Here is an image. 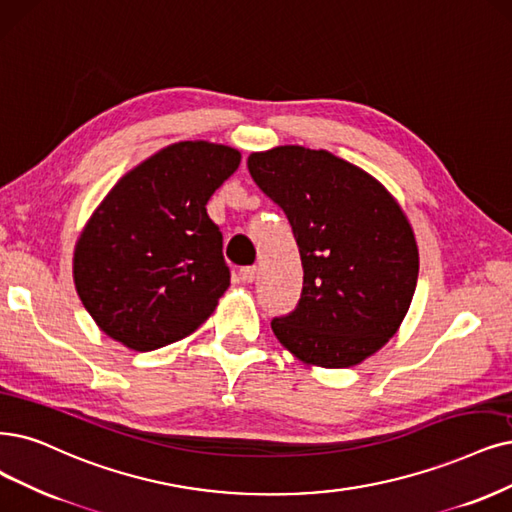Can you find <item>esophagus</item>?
<instances>
[{
  "instance_id": "1",
  "label": "esophagus",
  "mask_w": 512,
  "mask_h": 512,
  "mask_svg": "<svg viewBox=\"0 0 512 512\" xmlns=\"http://www.w3.org/2000/svg\"><path fill=\"white\" fill-rule=\"evenodd\" d=\"M255 276H257V268H255V266L240 268V272H238V278H240L242 282H253Z\"/></svg>"
}]
</instances>
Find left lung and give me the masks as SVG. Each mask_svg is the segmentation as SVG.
<instances>
[{"label":"left lung","instance_id":"8db88e82","mask_svg":"<svg viewBox=\"0 0 512 512\" xmlns=\"http://www.w3.org/2000/svg\"><path fill=\"white\" fill-rule=\"evenodd\" d=\"M249 173L285 211L304 266L278 342L325 369L363 363L399 331L418 285L420 253L407 215L363 168L327 149L280 145L249 156Z\"/></svg>","mask_w":512,"mask_h":512}]
</instances>
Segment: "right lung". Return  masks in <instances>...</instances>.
<instances>
[{
	"instance_id": "right-lung-1",
	"label": "right lung",
	"mask_w": 512,
	"mask_h": 512,
	"mask_svg": "<svg viewBox=\"0 0 512 512\" xmlns=\"http://www.w3.org/2000/svg\"><path fill=\"white\" fill-rule=\"evenodd\" d=\"M240 151L173 143L109 189L73 251V282L99 329L149 352L192 335L230 287L223 236L206 213Z\"/></svg>"
}]
</instances>
